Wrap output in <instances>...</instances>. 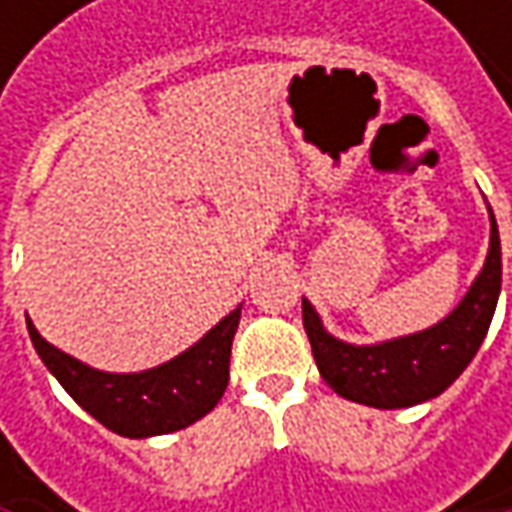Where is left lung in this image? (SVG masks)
Masks as SVG:
<instances>
[{"label": "left lung", "instance_id": "obj_1", "mask_svg": "<svg viewBox=\"0 0 512 512\" xmlns=\"http://www.w3.org/2000/svg\"><path fill=\"white\" fill-rule=\"evenodd\" d=\"M499 290L502 242L490 210V250L482 273L439 325L382 344H347L327 333L307 299H302V319L316 367L339 396L379 410H396L436 399L462 376L487 336Z\"/></svg>", "mask_w": 512, "mask_h": 512}]
</instances>
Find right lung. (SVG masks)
Listing matches in <instances>:
<instances>
[{
    "label": "right lung",
    "mask_w": 512,
    "mask_h": 512,
    "mask_svg": "<svg viewBox=\"0 0 512 512\" xmlns=\"http://www.w3.org/2000/svg\"><path fill=\"white\" fill-rule=\"evenodd\" d=\"M242 305L176 359L142 373H105L88 367L39 336L28 319L30 342L70 399L108 430L128 439H148L182 430L207 416L225 396L230 344Z\"/></svg>",
    "instance_id": "obj_1"
}]
</instances>
